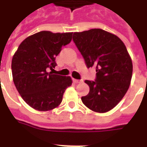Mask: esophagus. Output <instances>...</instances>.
<instances>
[{"label":"esophagus","mask_w":147,"mask_h":147,"mask_svg":"<svg viewBox=\"0 0 147 147\" xmlns=\"http://www.w3.org/2000/svg\"><path fill=\"white\" fill-rule=\"evenodd\" d=\"M82 80H78V79H74V82H75V83H80V82H82Z\"/></svg>","instance_id":"34e87169"}]
</instances>
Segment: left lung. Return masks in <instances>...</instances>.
Masks as SVG:
<instances>
[{
    "instance_id": "8db88e82",
    "label": "left lung",
    "mask_w": 147,
    "mask_h": 147,
    "mask_svg": "<svg viewBox=\"0 0 147 147\" xmlns=\"http://www.w3.org/2000/svg\"><path fill=\"white\" fill-rule=\"evenodd\" d=\"M73 40L88 68L95 66L96 78L86 80L89 93L82 96L88 109L105 113L115 107L129 88L133 62L124 43L116 35L100 28L74 32Z\"/></svg>"
}]
</instances>
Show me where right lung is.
Returning a JSON list of instances; mask_svg holds the SVG:
<instances>
[{
  "label": "right lung",
  "mask_w": 147,
  "mask_h": 147,
  "mask_svg": "<svg viewBox=\"0 0 147 147\" xmlns=\"http://www.w3.org/2000/svg\"><path fill=\"white\" fill-rule=\"evenodd\" d=\"M73 32L42 31L24 39L12 58L13 81L21 97L32 108L48 111L59 106L66 88L72 85L69 76L48 72L55 67V56L70 42Z\"/></svg>",
  "instance_id": "1"
}]
</instances>
